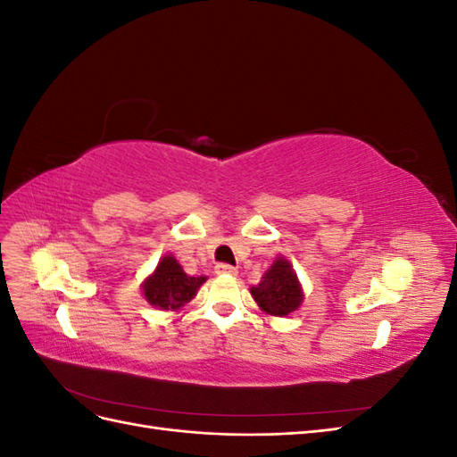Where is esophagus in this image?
I'll return each mask as SVG.
<instances>
[{
	"label": "esophagus",
	"instance_id": "esophagus-1",
	"mask_svg": "<svg viewBox=\"0 0 457 457\" xmlns=\"http://www.w3.org/2000/svg\"><path fill=\"white\" fill-rule=\"evenodd\" d=\"M215 272L217 274H230V276H234V274L238 272V269L232 267V265H227V262H219V265L215 267Z\"/></svg>",
	"mask_w": 457,
	"mask_h": 457
}]
</instances>
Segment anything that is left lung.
Instances as JSON below:
<instances>
[{"label": "left lung", "instance_id": "8db88e82", "mask_svg": "<svg viewBox=\"0 0 457 457\" xmlns=\"http://www.w3.org/2000/svg\"><path fill=\"white\" fill-rule=\"evenodd\" d=\"M250 292L261 311L272 316H287L297 311L303 303V289L297 274L284 257H276L262 280Z\"/></svg>", "mask_w": 457, "mask_h": 457}]
</instances>
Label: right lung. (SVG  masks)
I'll return each instance as SVG.
<instances>
[{
	"label": "right lung",
	"instance_id": "add662e5",
	"mask_svg": "<svg viewBox=\"0 0 457 457\" xmlns=\"http://www.w3.org/2000/svg\"><path fill=\"white\" fill-rule=\"evenodd\" d=\"M205 276H188L173 255L160 259L156 270L143 284L145 299L160 311H179L196 295Z\"/></svg>",
	"mask_w": 457,
	"mask_h": 457
}]
</instances>
